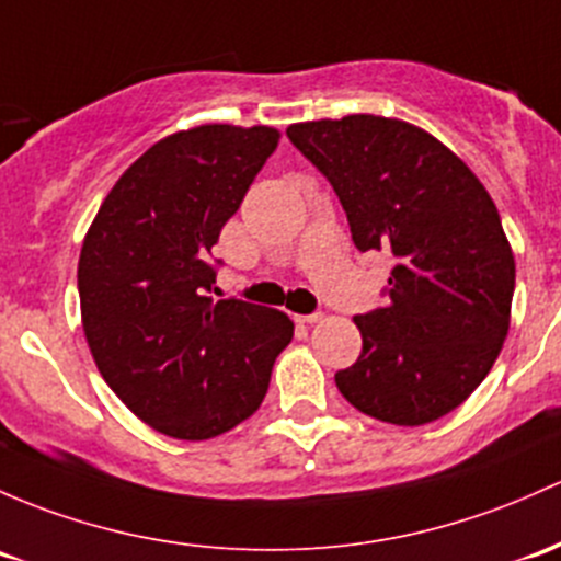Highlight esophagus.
<instances>
[{
  "instance_id": "obj_1",
  "label": "esophagus",
  "mask_w": 561,
  "mask_h": 561,
  "mask_svg": "<svg viewBox=\"0 0 561 561\" xmlns=\"http://www.w3.org/2000/svg\"><path fill=\"white\" fill-rule=\"evenodd\" d=\"M322 320V311H311V314H296V322L300 325H311V322H320Z\"/></svg>"
}]
</instances>
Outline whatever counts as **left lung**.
<instances>
[{
    "instance_id": "8db88e82",
    "label": "left lung",
    "mask_w": 561,
    "mask_h": 561,
    "mask_svg": "<svg viewBox=\"0 0 561 561\" xmlns=\"http://www.w3.org/2000/svg\"><path fill=\"white\" fill-rule=\"evenodd\" d=\"M287 137L333 185L357 250L394 261L387 304L355 317L363 352L335 387L374 420H440L486 379L508 335L516 263L497 206L411 123L346 115Z\"/></svg>"
}]
</instances>
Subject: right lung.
<instances>
[{"label":"right lung","instance_id":"obj_1","mask_svg":"<svg viewBox=\"0 0 561 561\" xmlns=\"http://www.w3.org/2000/svg\"><path fill=\"white\" fill-rule=\"evenodd\" d=\"M279 145L268 126H198L152 145L82 241V330L99 374L152 430L228 433L261 409L290 317L211 298V247Z\"/></svg>","mask_w":561,"mask_h":561}]
</instances>
